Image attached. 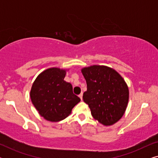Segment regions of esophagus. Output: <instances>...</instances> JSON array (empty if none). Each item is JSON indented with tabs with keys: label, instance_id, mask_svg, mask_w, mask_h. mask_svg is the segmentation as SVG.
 Wrapping results in <instances>:
<instances>
[{
	"label": "esophagus",
	"instance_id": "obj_1",
	"mask_svg": "<svg viewBox=\"0 0 158 158\" xmlns=\"http://www.w3.org/2000/svg\"><path fill=\"white\" fill-rule=\"evenodd\" d=\"M78 96L80 97V98L82 100V99H83V93H81V94H79Z\"/></svg>",
	"mask_w": 158,
	"mask_h": 158
}]
</instances>
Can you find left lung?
<instances>
[{
  "label": "left lung",
  "mask_w": 158,
  "mask_h": 158,
  "mask_svg": "<svg viewBox=\"0 0 158 158\" xmlns=\"http://www.w3.org/2000/svg\"><path fill=\"white\" fill-rule=\"evenodd\" d=\"M81 71L87 84L83 99L93 117L106 126L115 124L124 115L129 101V89L124 80L106 66L93 65Z\"/></svg>",
  "instance_id": "left-lung-1"
}]
</instances>
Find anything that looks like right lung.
Listing matches in <instances>:
<instances>
[{
    "label": "right lung",
    "instance_id": "add662e5",
    "mask_svg": "<svg viewBox=\"0 0 158 158\" xmlns=\"http://www.w3.org/2000/svg\"><path fill=\"white\" fill-rule=\"evenodd\" d=\"M66 71L52 68L43 71L32 85L31 102L45 119L60 122L70 114L81 98L73 92V86L64 81Z\"/></svg>",
    "mask_w": 158,
    "mask_h": 158
}]
</instances>
